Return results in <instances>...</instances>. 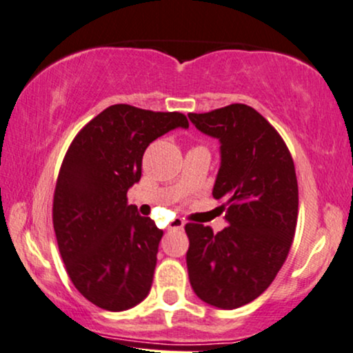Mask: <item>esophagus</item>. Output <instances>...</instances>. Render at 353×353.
<instances>
[{
  "label": "esophagus",
  "mask_w": 353,
  "mask_h": 353,
  "mask_svg": "<svg viewBox=\"0 0 353 353\" xmlns=\"http://www.w3.org/2000/svg\"><path fill=\"white\" fill-rule=\"evenodd\" d=\"M184 228V220L182 218H176V220L171 221V225H169V230H182Z\"/></svg>",
  "instance_id": "esophagus-1"
}]
</instances>
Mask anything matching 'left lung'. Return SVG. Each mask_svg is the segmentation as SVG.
<instances>
[{"mask_svg": "<svg viewBox=\"0 0 353 353\" xmlns=\"http://www.w3.org/2000/svg\"><path fill=\"white\" fill-rule=\"evenodd\" d=\"M189 119L221 143L213 199L225 202L230 223L216 234L185 225L190 285L202 301L234 310L261 296L287 261L298 218L295 164L280 133L246 104Z\"/></svg>", "mask_w": 353, "mask_h": 353, "instance_id": "8db88e82", "label": "left lung"}]
</instances>
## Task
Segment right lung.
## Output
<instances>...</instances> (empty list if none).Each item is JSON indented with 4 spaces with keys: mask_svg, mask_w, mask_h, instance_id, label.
<instances>
[{
    "mask_svg": "<svg viewBox=\"0 0 353 353\" xmlns=\"http://www.w3.org/2000/svg\"><path fill=\"white\" fill-rule=\"evenodd\" d=\"M176 127H189L184 114L110 105L61 163L52 208L58 249L78 292L102 310H128L150 293L163 231L127 203V192L151 141Z\"/></svg>",
    "mask_w": 353,
    "mask_h": 353,
    "instance_id": "obj_1",
    "label": "right lung"
}]
</instances>
